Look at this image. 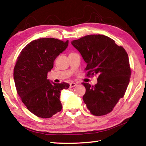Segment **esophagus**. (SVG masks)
I'll return each mask as SVG.
<instances>
[{
	"label": "esophagus",
	"mask_w": 146,
	"mask_h": 146,
	"mask_svg": "<svg viewBox=\"0 0 146 146\" xmlns=\"http://www.w3.org/2000/svg\"><path fill=\"white\" fill-rule=\"evenodd\" d=\"M70 88H73V87H75L77 84L75 82H71L70 84Z\"/></svg>",
	"instance_id": "34e87169"
}]
</instances>
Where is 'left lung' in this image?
Returning <instances> with one entry per match:
<instances>
[{
  "mask_svg": "<svg viewBox=\"0 0 146 146\" xmlns=\"http://www.w3.org/2000/svg\"><path fill=\"white\" fill-rule=\"evenodd\" d=\"M71 44L87 64V76L98 75L95 86L82 83L86 88L84 102L92 115L108 114L123 97L129 83L131 69L127 52L103 35L83 36Z\"/></svg>",
  "mask_w": 146,
  "mask_h": 146,
  "instance_id": "8db88e82",
  "label": "left lung"
}]
</instances>
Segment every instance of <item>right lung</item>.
<instances>
[{"mask_svg": "<svg viewBox=\"0 0 146 146\" xmlns=\"http://www.w3.org/2000/svg\"><path fill=\"white\" fill-rule=\"evenodd\" d=\"M68 42L54 38H39L26 45L17 58L13 71L17 93L29 111L38 117L51 118L62 108L60 94L70 84L50 82L47 75Z\"/></svg>", "mask_w": 146, "mask_h": 146, "instance_id": "add662e5", "label": "right lung"}]
</instances>
